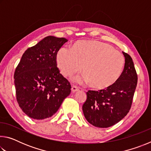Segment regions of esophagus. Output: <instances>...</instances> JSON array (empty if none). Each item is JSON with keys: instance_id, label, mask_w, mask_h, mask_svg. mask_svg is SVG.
<instances>
[{"instance_id": "34e87169", "label": "esophagus", "mask_w": 151, "mask_h": 151, "mask_svg": "<svg viewBox=\"0 0 151 151\" xmlns=\"http://www.w3.org/2000/svg\"><path fill=\"white\" fill-rule=\"evenodd\" d=\"M71 91H72L73 93H75V92H76V91H79V88L76 86H73L72 88H71Z\"/></svg>"}]
</instances>
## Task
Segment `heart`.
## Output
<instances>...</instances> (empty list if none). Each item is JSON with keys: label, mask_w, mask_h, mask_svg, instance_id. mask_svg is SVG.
Instances as JSON below:
<instances>
[{"label": "heart", "mask_w": 151, "mask_h": 151, "mask_svg": "<svg viewBox=\"0 0 151 151\" xmlns=\"http://www.w3.org/2000/svg\"><path fill=\"white\" fill-rule=\"evenodd\" d=\"M57 63L65 76H73L82 67L84 75L76 81L88 83L91 87L101 90L110 87L119 80L125 60L111 45L99 40H81L74 44L72 50L60 48Z\"/></svg>", "instance_id": "1"}]
</instances>
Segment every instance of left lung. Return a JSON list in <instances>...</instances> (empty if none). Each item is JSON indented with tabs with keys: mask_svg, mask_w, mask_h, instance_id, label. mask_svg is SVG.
Segmentation results:
<instances>
[{
	"mask_svg": "<svg viewBox=\"0 0 151 151\" xmlns=\"http://www.w3.org/2000/svg\"><path fill=\"white\" fill-rule=\"evenodd\" d=\"M122 53L125 63L119 80L109 88L86 93L83 111L86 121L94 127H111L121 121L131 109L138 77L131 56Z\"/></svg>",
	"mask_w": 151,
	"mask_h": 151,
	"instance_id": "1",
	"label": "left lung"
}]
</instances>
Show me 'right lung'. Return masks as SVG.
<instances>
[{
    "instance_id": "add662e5",
    "label": "right lung",
    "mask_w": 151,
    "mask_h": 151,
    "mask_svg": "<svg viewBox=\"0 0 151 151\" xmlns=\"http://www.w3.org/2000/svg\"><path fill=\"white\" fill-rule=\"evenodd\" d=\"M67 41L65 38L45 37L25 51L17 66V101L30 118L52 116L70 93V84L60 73L57 64L58 51Z\"/></svg>"
}]
</instances>
